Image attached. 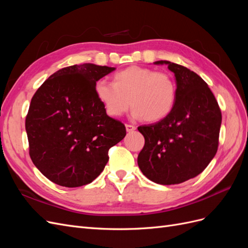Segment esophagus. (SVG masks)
Masks as SVG:
<instances>
[{
  "instance_id": "obj_1",
  "label": "esophagus",
  "mask_w": 248,
  "mask_h": 248,
  "mask_svg": "<svg viewBox=\"0 0 248 248\" xmlns=\"http://www.w3.org/2000/svg\"><path fill=\"white\" fill-rule=\"evenodd\" d=\"M125 127H126V131L127 132H132V131L136 130V127H134L133 125H130V124H126Z\"/></svg>"
}]
</instances>
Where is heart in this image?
Segmentation results:
<instances>
[{
    "label": "heart",
    "mask_w": 248,
    "mask_h": 248,
    "mask_svg": "<svg viewBox=\"0 0 248 248\" xmlns=\"http://www.w3.org/2000/svg\"><path fill=\"white\" fill-rule=\"evenodd\" d=\"M97 98L107 114L122 116L130 104L131 117L157 122L168 117L175 107L177 86L169 74L140 66H130L117 72L114 82L97 81Z\"/></svg>",
    "instance_id": "b5f03b06"
}]
</instances>
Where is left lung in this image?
<instances>
[{"label":"left lung","mask_w":248,"mask_h":248,"mask_svg":"<svg viewBox=\"0 0 248 248\" xmlns=\"http://www.w3.org/2000/svg\"><path fill=\"white\" fill-rule=\"evenodd\" d=\"M177 99L170 114L159 122L140 126L145 146L138 157L141 172L161 185L194 178L213 159L218 147L221 111L213 93L196 72L170 61Z\"/></svg>","instance_id":"8db88e82"}]
</instances>
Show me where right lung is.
<instances>
[{"label":"right lung","mask_w":248,"mask_h":248,"mask_svg":"<svg viewBox=\"0 0 248 248\" xmlns=\"http://www.w3.org/2000/svg\"><path fill=\"white\" fill-rule=\"evenodd\" d=\"M115 67L92 63L65 67L37 90L26 118L30 156L51 182L79 187L98 177L108 150L126 136L123 123L107 115L96 81Z\"/></svg>","instance_id":"1"}]
</instances>
